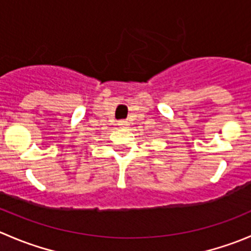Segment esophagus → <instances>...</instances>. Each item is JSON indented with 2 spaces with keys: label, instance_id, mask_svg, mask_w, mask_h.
Wrapping results in <instances>:
<instances>
[{
  "label": "esophagus",
  "instance_id": "obj_1",
  "mask_svg": "<svg viewBox=\"0 0 251 251\" xmlns=\"http://www.w3.org/2000/svg\"><path fill=\"white\" fill-rule=\"evenodd\" d=\"M118 124L120 127H126V126H127V121H125V120H120Z\"/></svg>",
  "mask_w": 251,
  "mask_h": 251
}]
</instances>
